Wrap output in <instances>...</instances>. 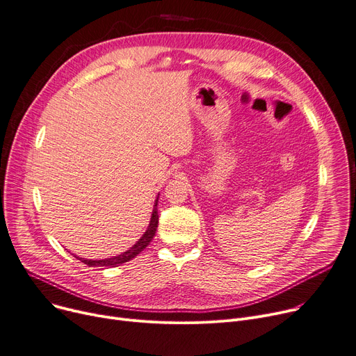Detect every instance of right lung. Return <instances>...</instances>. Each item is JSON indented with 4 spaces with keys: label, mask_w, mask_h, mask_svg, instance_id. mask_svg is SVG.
Here are the masks:
<instances>
[{
    "label": "right lung",
    "mask_w": 356,
    "mask_h": 356,
    "mask_svg": "<svg viewBox=\"0 0 356 356\" xmlns=\"http://www.w3.org/2000/svg\"><path fill=\"white\" fill-rule=\"evenodd\" d=\"M157 200L156 199V203H154V207H153V215H152V219H150V225L147 227V230L145 232V234L141 236V238L138 239V242L130 248L127 252L118 254V256H114V257H108V259H102V260H88V259H83V257H77L79 260H81L83 264L88 265L90 268H96V266H110V268H114V266H118L122 264H126L129 262V260H131L133 257H136L140 252H143L149 243L152 242L153 236L156 233V229H157V225H159V215H157Z\"/></svg>",
    "instance_id": "1"
}]
</instances>
